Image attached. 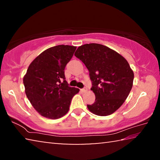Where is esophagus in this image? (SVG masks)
Returning <instances> with one entry per match:
<instances>
[{
  "label": "esophagus",
  "instance_id": "esophagus-1",
  "mask_svg": "<svg viewBox=\"0 0 160 160\" xmlns=\"http://www.w3.org/2000/svg\"><path fill=\"white\" fill-rule=\"evenodd\" d=\"M87 90H88V89H87V88H85L81 89V90H80V91H81V92H85L87 91Z\"/></svg>",
  "mask_w": 160,
  "mask_h": 160
}]
</instances>
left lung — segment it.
Wrapping results in <instances>:
<instances>
[{
	"mask_svg": "<svg viewBox=\"0 0 160 160\" xmlns=\"http://www.w3.org/2000/svg\"><path fill=\"white\" fill-rule=\"evenodd\" d=\"M75 56L83 62L92 82L95 102L88 108L94 114L109 116L120 108L128 97L134 73L121 54L99 44H86L78 48Z\"/></svg>",
	"mask_w": 160,
	"mask_h": 160,
	"instance_id": "left-lung-1",
	"label": "left lung"
}]
</instances>
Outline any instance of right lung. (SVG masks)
I'll list each match as a JSON object with an SVG mask.
<instances>
[{
    "label": "right lung",
    "instance_id": "right-lung-1",
    "mask_svg": "<svg viewBox=\"0 0 160 160\" xmlns=\"http://www.w3.org/2000/svg\"><path fill=\"white\" fill-rule=\"evenodd\" d=\"M76 48L58 45L47 48L32 62L23 78L27 97L44 117L57 119L66 115L72 98L79 92V89L68 85L64 74Z\"/></svg>",
    "mask_w": 160,
    "mask_h": 160
}]
</instances>
